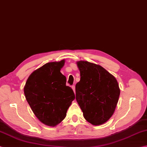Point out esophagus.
<instances>
[{
	"label": "esophagus",
	"mask_w": 147,
	"mask_h": 147,
	"mask_svg": "<svg viewBox=\"0 0 147 147\" xmlns=\"http://www.w3.org/2000/svg\"><path fill=\"white\" fill-rule=\"evenodd\" d=\"M72 88H73V91H74V92L75 93V85H72Z\"/></svg>",
	"instance_id": "1"
}]
</instances>
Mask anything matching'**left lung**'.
<instances>
[{"instance_id":"obj_1","label":"left lung","mask_w":147,"mask_h":147,"mask_svg":"<svg viewBox=\"0 0 147 147\" xmlns=\"http://www.w3.org/2000/svg\"><path fill=\"white\" fill-rule=\"evenodd\" d=\"M80 81L76 85V99L88 122L104 123L112 116L120 96L115 78L100 65L79 61Z\"/></svg>"}]
</instances>
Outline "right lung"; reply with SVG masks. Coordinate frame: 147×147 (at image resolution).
I'll list each match as a JSON object with an SVG mask.
<instances>
[{"instance_id":"right-lung-1","label":"right lung","mask_w":147,"mask_h":147,"mask_svg":"<svg viewBox=\"0 0 147 147\" xmlns=\"http://www.w3.org/2000/svg\"><path fill=\"white\" fill-rule=\"evenodd\" d=\"M64 60L49 62L28 77L24 94L28 105L40 121L49 126L59 124L65 119L74 93L66 85V77L60 73Z\"/></svg>"}]
</instances>
